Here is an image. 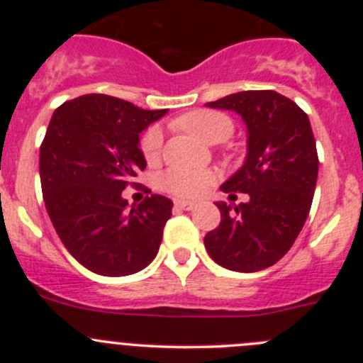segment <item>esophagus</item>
<instances>
[{"label": "esophagus", "instance_id": "obj_1", "mask_svg": "<svg viewBox=\"0 0 363 363\" xmlns=\"http://www.w3.org/2000/svg\"><path fill=\"white\" fill-rule=\"evenodd\" d=\"M175 207L181 208V211H193L196 207V203L186 202V200H175Z\"/></svg>", "mask_w": 363, "mask_h": 363}]
</instances>
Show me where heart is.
Returning <instances> with one entry per match:
<instances>
[{"instance_id":"heart-1","label":"heart","mask_w":363,"mask_h":363,"mask_svg":"<svg viewBox=\"0 0 363 363\" xmlns=\"http://www.w3.org/2000/svg\"><path fill=\"white\" fill-rule=\"evenodd\" d=\"M175 126L193 135L205 144H219L230 138L233 133V121L226 113L218 111H193L184 113L175 121ZM163 149V131L160 126H151L140 140V151L149 164L156 163L161 158ZM216 181V175L211 170L200 168H168L161 174L160 186L164 191L182 199H196L203 195Z\"/></svg>"}]
</instances>
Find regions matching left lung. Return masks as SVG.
<instances>
[{"mask_svg": "<svg viewBox=\"0 0 363 363\" xmlns=\"http://www.w3.org/2000/svg\"><path fill=\"white\" fill-rule=\"evenodd\" d=\"M207 107L233 111L246 123V161L221 191L230 200L247 193L250 202L235 205V212L216 203L221 223L203 244L218 265L258 272L290 251L309 216L320 164L309 117L276 91H240Z\"/></svg>", "mask_w": 363, "mask_h": 363, "instance_id": "1", "label": "left lung"}]
</instances>
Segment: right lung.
I'll return each instance as SVG.
<instances>
[{
  "instance_id": "right-lung-1",
  "label": "right lung",
  "mask_w": 363,
  "mask_h": 363,
  "mask_svg": "<svg viewBox=\"0 0 363 363\" xmlns=\"http://www.w3.org/2000/svg\"><path fill=\"white\" fill-rule=\"evenodd\" d=\"M167 113L121 98L84 94L54 111L40 147L47 212L69 255L100 276H130L158 255L172 200L128 208L123 189L147 167L140 133Z\"/></svg>"
}]
</instances>
